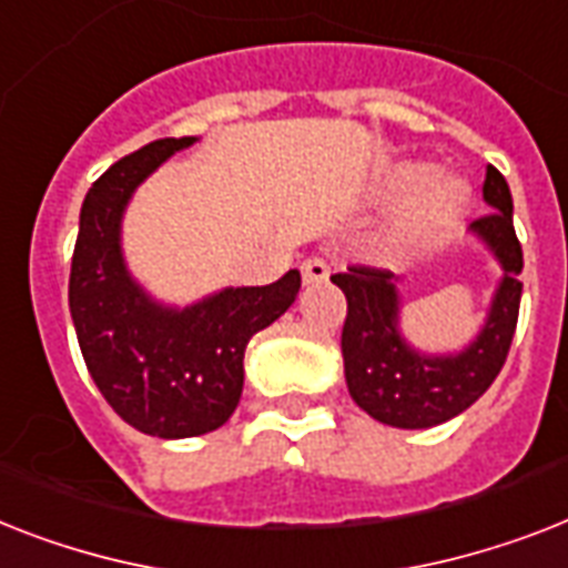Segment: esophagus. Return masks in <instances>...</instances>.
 <instances>
[{"instance_id": "obj_1", "label": "esophagus", "mask_w": 568, "mask_h": 568, "mask_svg": "<svg viewBox=\"0 0 568 568\" xmlns=\"http://www.w3.org/2000/svg\"><path fill=\"white\" fill-rule=\"evenodd\" d=\"M300 274H303V283L306 285L326 283V280H329V265H326L321 256H308V260L300 265Z\"/></svg>"}]
</instances>
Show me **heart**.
Here are the masks:
<instances>
[{
    "label": "heart",
    "instance_id": "1",
    "mask_svg": "<svg viewBox=\"0 0 568 568\" xmlns=\"http://www.w3.org/2000/svg\"><path fill=\"white\" fill-rule=\"evenodd\" d=\"M405 194L409 197L403 201L385 233V242L396 251L437 236L460 212L467 201V186L452 174H428L426 165L399 163L379 180V197L396 201Z\"/></svg>",
    "mask_w": 568,
    "mask_h": 568
}]
</instances>
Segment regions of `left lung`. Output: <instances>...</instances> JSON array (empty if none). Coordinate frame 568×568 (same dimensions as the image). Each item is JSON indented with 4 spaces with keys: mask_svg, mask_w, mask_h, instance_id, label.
<instances>
[{
    "mask_svg": "<svg viewBox=\"0 0 568 568\" xmlns=\"http://www.w3.org/2000/svg\"><path fill=\"white\" fill-rule=\"evenodd\" d=\"M487 215L469 224L501 265V283L493 294L487 321L467 347L452 356L414 349L399 332V276L367 265H349L332 283L347 297L341 332L344 376L349 396L362 412L385 426L432 428L458 417L499 376L523 297V244L514 230V197L499 169L487 165L484 178Z\"/></svg>",
    "mask_w": 568,
    "mask_h": 568,
    "instance_id": "1",
    "label": "left lung"
}]
</instances>
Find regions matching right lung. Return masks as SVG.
Returning a JSON list of instances; mask_svg holds the SVG:
<instances>
[{
  "instance_id": "obj_1",
  "label": "right lung",
  "mask_w": 568,
  "mask_h": 568,
  "mask_svg": "<svg viewBox=\"0 0 568 568\" xmlns=\"http://www.w3.org/2000/svg\"><path fill=\"white\" fill-rule=\"evenodd\" d=\"M192 142H151L92 183L69 274V312L92 382L128 426L165 440L227 423L242 396L247 341L300 292V271H288L271 285L221 288L174 308L133 280L122 256L124 206L142 180Z\"/></svg>"
}]
</instances>
